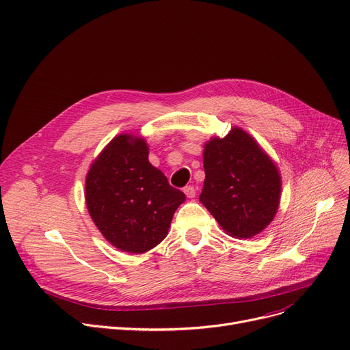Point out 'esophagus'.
I'll return each instance as SVG.
<instances>
[{
  "label": "esophagus",
  "instance_id": "esophagus-1",
  "mask_svg": "<svg viewBox=\"0 0 350 350\" xmlns=\"http://www.w3.org/2000/svg\"><path fill=\"white\" fill-rule=\"evenodd\" d=\"M183 192H185V195H187L189 199L195 198V195H196V191H195L193 187H187V188L183 189Z\"/></svg>",
  "mask_w": 350,
  "mask_h": 350
}]
</instances>
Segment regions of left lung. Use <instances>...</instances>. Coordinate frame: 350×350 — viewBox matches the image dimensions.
<instances>
[{
	"mask_svg": "<svg viewBox=\"0 0 350 350\" xmlns=\"http://www.w3.org/2000/svg\"><path fill=\"white\" fill-rule=\"evenodd\" d=\"M204 182L199 200L234 239L261 233L277 215L281 175L271 157L240 127L213 137L203 150Z\"/></svg>",
	"mask_w": 350,
	"mask_h": 350,
	"instance_id": "obj_1",
	"label": "left lung"
}]
</instances>
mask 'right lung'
<instances>
[{
  "label": "right lung",
  "instance_id": "add662e5",
  "mask_svg": "<svg viewBox=\"0 0 350 350\" xmlns=\"http://www.w3.org/2000/svg\"><path fill=\"white\" fill-rule=\"evenodd\" d=\"M148 144L116 135L86 175L85 198L100 233L116 249L142 254L167 237L175 211L187 196L148 161Z\"/></svg>",
  "mask_w": 350,
  "mask_h": 350
}]
</instances>
